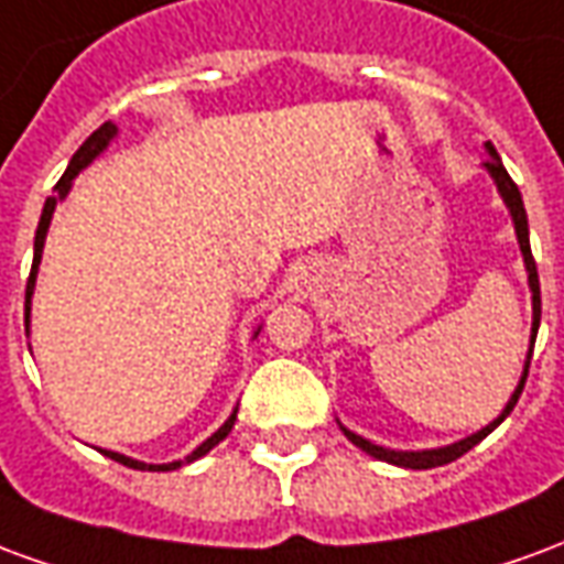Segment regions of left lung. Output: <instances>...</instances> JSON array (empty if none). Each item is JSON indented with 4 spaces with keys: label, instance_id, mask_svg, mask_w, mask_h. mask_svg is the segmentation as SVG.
I'll return each mask as SVG.
<instances>
[{
    "label": "left lung",
    "instance_id": "obj_1",
    "mask_svg": "<svg viewBox=\"0 0 564 564\" xmlns=\"http://www.w3.org/2000/svg\"><path fill=\"white\" fill-rule=\"evenodd\" d=\"M486 148H489L486 169H489V174L496 177L501 198L508 202L510 217H513V226H517V238H520L522 259H525V269H529V286H532V305H534V326H532V347H534V335H538V323H541V283H538V265H534L532 247H529V220H525V208H522L520 186L513 184V177L508 174V169L501 165V156L496 153V148H492L489 141H486ZM529 362H532V350H529V359H525V368H522L520 387H517V392L510 395L508 408L501 411V416H498V420H492V423L486 425V429H480L477 435L459 441V444H449V447H437V449H420V453H404V449L378 447V444H371V441H366L362 435H354L350 429H344V435L350 437V441H354L359 449H366L368 456H375V459H380V462H392V465H402V468H437V465H447V462L465 456V453H468L474 444H480V441H484V437L489 435V432H492V429H496V425L510 414V411H513V404H517L522 387H525V378H529Z\"/></svg>",
    "mask_w": 564,
    "mask_h": 564
}]
</instances>
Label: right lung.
I'll use <instances>...</instances> for the list:
<instances>
[{
  "mask_svg": "<svg viewBox=\"0 0 564 564\" xmlns=\"http://www.w3.org/2000/svg\"><path fill=\"white\" fill-rule=\"evenodd\" d=\"M117 127L115 123H102V127L93 132L90 139L84 141L78 150H75V156H72V162H68L66 174L56 181V193L54 196H47V202H44V210H42V220H39V229H35V257H32V271H30V281H26V314H23V319L30 323V299H32V290H35V274H39V262H42V250H44V235H47V226H51V217H54V208L59 198L66 196L68 189H72V177L87 165V162H93L99 153H102L105 148H108V141L115 139ZM238 414V411H235ZM235 414L226 420V423L214 432V435L202 444V447H196L189 456H186V462L198 459V456H205L210 447H217L223 437L232 432L235 425ZM105 456H111L115 462H120V465H127V468H139V471H174V468H181V462H169V465H144V462H135L129 459V456H120V453H111V449H105Z\"/></svg>",
  "mask_w": 564,
  "mask_h": 564,
  "instance_id": "right-lung-1",
  "label": "right lung"
}]
</instances>
